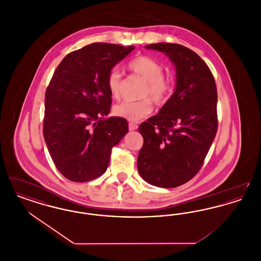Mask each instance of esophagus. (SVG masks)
<instances>
[{
	"label": "esophagus",
	"instance_id": "1",
	"mask_svg": "<svg viewBox=\"0 0 261 261\" xmlns=\"http://www.w3.org/2000/svg\"><path fill=\"white\" fill-rule=\"evenodd\" d=\"M138 129V125L136 123H133V122H129V130L130 131H134Z\"/></svg>",
	"mask_w": 261,
	"mask_h": 261
}]
</instances>
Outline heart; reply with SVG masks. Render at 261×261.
<instances>
[{
    "label": "heart",
    "mask_w": 261,
    "mask_h": 261,
    "mask_svg": "<svg viewBox=\"0 0 261 261\" xmlns=\"http://www.w3.org/2000/svg\"><path fill=\"white\" fill-rule=\"evenodd\" d=\"M127 67L131 72L147 81V85L142 93V97L145 99L136 101H122L114 107L113 112L118 117L137 122L152 112L151 100L156 106H162L167 102L173 93L174 80L172 77L163 74L164 69L162 63L149 56H137L127 63ZM107 84L112 98L121 99L123 85L121 72L117 69H112L108 76Z\"/></svg>",
    "instance_id": "1"
}]
</instances>
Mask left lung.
<instances>
[{"label":"left lung","mask_w":261,"mask_h":261,"mask_svg":"<svg viewBox=\"0 0 261 261\" xmlns=\"http://www.w3.org/2000/svg\"><path fill=\"white\" fill-rule=\"evenodd\" d=\"M146 48L166 54L177 82L160 112L139 127L144 144L137 167L149 184L175 188L197 175L211 149L218 126L217 89L210 67L194 50L170 43Z\"/></svg>","instance_id":"left-lung-1"}]
</instances>
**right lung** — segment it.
Returning <instances> with one entry per match:
<instances>
[{
    "instance_id": "obj_1",
    "label": "right lung",
    "mask_w": 261,
    "mask_h": 261,
    "mask_svg": "<svg viewBox=\"0 0 261 261\" xmlns=\"http://www.w3.org/2000/svg\"><path fill=\"white\" fill-rule=\"evenodd\" d=\"M133 46L93 43L69 53L55 70L45 95L43 134L58 170L73 182L106 172L112 149L128 132L111 112L108 76Z\"/></svg>"
}]
</instances>
